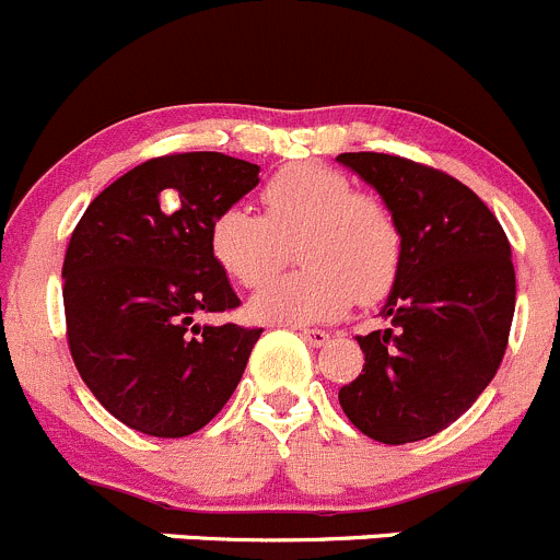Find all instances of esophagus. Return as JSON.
<instances>
[{"mask_svg": "<svg viewBox=\"0 0 560 560\" xmlns=\"http://www.w3.org/2000/svg\"><path fill=\"white\" fill-rule=\"evenodd\" d=\"M301 337H304L312 348H323V345H328V339H331L328 331H323V328H301Z\"/></svg>", "mask_w": 560, "mask_h": 560, "instance_id": "esophagus-1", "label": "esophagus"}]
</instances>
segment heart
<instances>
[{
    "instance_id": "b5f03b06",
    "label": "heart",
    "mask_w": 560,
    "mask_h": 560,
    "mask_svg": "<svg viewBox=\"0 0 560 560\" xmlns=\"http://www.w3.org/2000/svg\"><path fill=\"white\" fill-rule=\"evenodd\" d=\"M265 215L243 203L209 223V254L240 287H259L284 265L290 245L304 268L270 281L250 298L262 323L337 320L359 304L389 295L404 265V232L384 198L353 190L351 179L320 162H295L262 187Z\"/></svg>"
}]
</instances>
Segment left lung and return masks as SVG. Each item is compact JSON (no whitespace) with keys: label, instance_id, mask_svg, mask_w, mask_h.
Returning <instances> with one entry per match:
<instances>
[{"label":"left lung","instance_id":"1","mask_svg":"<svg viewBox=\"0 0 560 560\" xmlns=\"http://www.w3.org/2000/svg\"><path fill=\"white\" fill-rule=\"evenodd\" d=\"M337 160L378 190L404 232L386 328L357 337L364 368L339 389V406L375 442H420L456 422L503 362L516 304L509 237L442 171L375 151Z\"/></svg>","mask_w":560,"mask_h":560}]
</instances>
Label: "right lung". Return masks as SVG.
I'll use <instances>...</instances> for the list:
<instances>
[{"label":"right lung","instance_id":"1","mask_svg":"<svg viewBox=\"0 0 560 560\" xmlns=\"http://www.w3.org/2000/svg\"><path fill=\"white\" fill-rule=\"evenodd\" d=\"M259 185V165L221 151L145 160L104 187L62 262L66 337L98 404L162 439L201 431L226 406L262 328L198 326L237 310L209 254V223Z\"/></svg>","mask_w":560,"mask_h":560}]
</instances>
